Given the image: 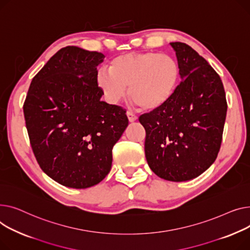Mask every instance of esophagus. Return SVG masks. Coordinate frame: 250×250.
Segmentation results:
<instances>
[{"mask_svg":"<svg viewBox=\"0 0 250 250\" xmlns=\"http://www.w3.org/2000/svg\"><path fill=\"white\" fill-rule=\"evenodd\" d=\"M126 115H127V117H128L129 122H134V121L137 120V116H136L134 113H132L131 111H127Z\"/></svg>","mask_w":250,"mask_h":250,"instance_id":"esophagus-1","label":"esophagus"}]
</instances>
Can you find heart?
<instances>
[{
	"label": "heart",
	"instance_id": "1",
	"mask_svg": "<svg viewBox=\"0 0 250 250\" xmlns=\"http://www.w3.org/2000/svg\"><path fill=\"white\" fill-rule=\"evenodd\" d=\"M179 65L167 54L127 53L114 58L109 70L100 69L96 83L107 101L117 104L128 93L144 110H156L169 100L177 86Z\"/></svg>",
	"mask_w": 250,
	"mask_h": 250
}]
</instances>
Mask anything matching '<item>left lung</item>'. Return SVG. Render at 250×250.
Masks as SVG:
<instances>
[{
	"label": "left lung",
	"instance_id": "8db88e82",
	"mask_svg": "<svg viewBox=\"0 0 250 250\" xmlns=\"http://www.w3.org/2000/svg\"><path fill=\"white\" fill-rule=\"evenodd\" d=\"M182 82L166 104L140 116L145 157L170 182L193 180L207 170L221 146L227 102L221 79L204 57L182 42L169 43Z\"/></svg>",
	"mask_w": 250,
	"mask_h": 250
}]
</instances>
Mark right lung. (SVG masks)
I'll use <instances>...</instances> for the list:
<instances>
[{
  "label": "right lung",
  "mask_w": 250,
  "mask_h": 250,
  "mask_svg": "<svg viewBox=\"0 0 250 250\" xmlns=\"http://www.w3.org/2000/svg\"><path fill=\"white\" fill-rule=\"evenodd\" d=\"M105 55L78 46L58 50L33 78L23 110L41 169L64 187L106 178L112 149L128 126L126 111L101 101L97 66Z\"/></svg>",
  "instance_id": "1"
}]
</instances>
